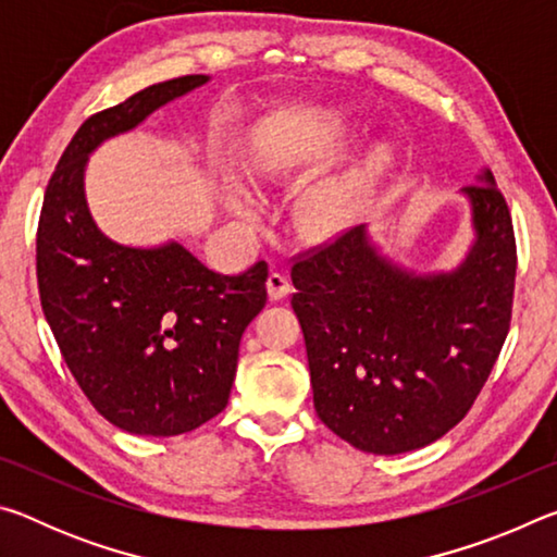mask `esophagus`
Instances as JSON below:
<instances>
[{
    "instance_id": "1",
    "label": "esophagus",
    "mask_w": 557,
    "mask_h": 557,
    "mask_svg": "<svg viewBox=\"0 0 557 557\" xmlns=\"http://www.w3.org/2000/svg\"><path fill=\"white\" fill-rule=\"evenodd\" d=\"M289 289H292L289 280H287L285 275H282V272H270V277H268V292H270L272 299L287 297Z\"/></svg>"
}]
</instances>
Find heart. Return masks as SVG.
Listing matches in <instances>:
<instances>
[{"instance_id": "obj_1", "label": "heart", "mask_w": 557, "mask_h": 557, "mask_svg": "<svg viewBox=\"0 0 557 557\" xmlns=\"http://www.w3.org/2000/svg\"><path fill=\"white\" fill-rule=\"evenodd\" d=\"M388 162V149H373L371 154H366V159H361V162H358L351 172L338 178V182L319 188L312 196H307V199L299 203L297 211L301 228L312 233H326L338 228V225H344L358 211V206L363 203L366 196H369L373 184L379 182ZM228 203L238 213H250L252 209L250 196L238 186H231Z\"/></svg>"}]
</instances>
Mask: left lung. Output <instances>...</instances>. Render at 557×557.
Returning a JSON list of instances; mask_svg holds the SVG:
<instances>
[{
	"instance_id": "8db88e82",
	"label": "left lung",
	"mask_w": 557,
	"mask_h": 557,
	"mask_svg": "<svg viewBox=\"0 0 557 557\" xmlns=\"http://www.w3.org/2000/svg\"><path fill=\"white\" fill-rule=\"evenodd\" d=\"M476 245L451 275L412 277L361 225L292 260L319 420L371 455H400L465 420L511 329L516 235L492 174L469 184Z\"/></svg>"
}]
</instances>
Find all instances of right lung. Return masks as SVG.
<instances>
[{
  "label": "right lung",
  "mask_w": 557,
  "mask_h": 557,
  "mask_svg": "<svg viewBox=\"0 0 557 557\" xmlns=\"http://www.w3.org/2000/svg\"><path fill=\"white\" fill-rule=\"evenodd\" d=\"M209 78L154 83L90 115L61 154L36 231L41 307L92 408L132 435L201 428L228 403L240 336L268 301V262L221 275L182 245L137 250L108 240L83 196V169L102 139Z\"/></svg>",
  "instance_id": "add662e5"
}]
</instances>
